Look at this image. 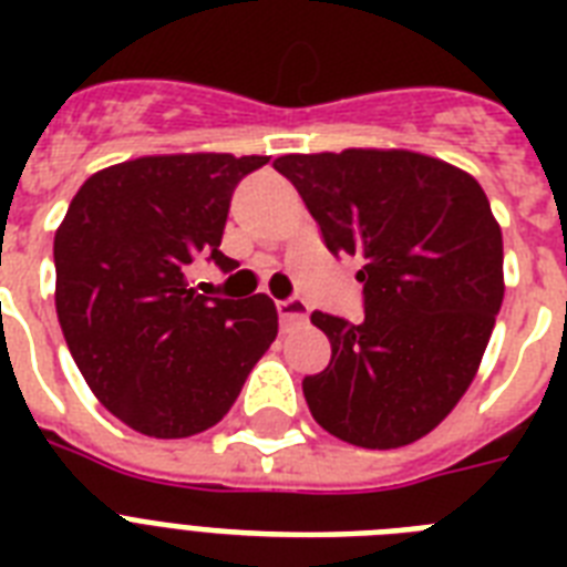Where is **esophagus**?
Instances as JSON below:
<instances>
[{"instance_id": "esophagus-1", "label": "esophagus", "mask_w": 567, "mask_h": 567, "mask_svg": "<svg viewBox=\"0 0 567 567\" xmlns=\"http://www.w3.org/2000/svg\"><path fill=\"white\" fill-rule=\"evenodd\" d=\"M276 309H279V320H282V327L285 329H291V327H302L306 320H309V306L302 300H279L276 302Z\"/></svg>"}]
</instances>
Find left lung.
<instances>
[{
	"label": "left lung",
	"mask_w": 567,
	"mask_h": 567,
	"mask_svg": "<svg viewBox=\"0 0 567 567\" xmlns=\"http://www.w3.org/2000/svg\"><path fill=\"white\" fill-rule=\"evenodd\" d=\"M332 256H355L364 320L323 311L327 371L302 379L315 421L368 450L439 426L474 382L503 302V235L471 173L412 150L282 155Z\"/></svg>",
	"instance_id": "left-lung-1"
}]
</instances>
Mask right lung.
Segmentation results:
<instances>
[{"label":"right lung","instance_id":"right-lung-1","mask_svg":"<svg viewBox=\"0 0 567 567\" xmlns=\"http://www.w3.org/2000/svg\"><path fill=\"white\" fill-rule=\"evenodd\" d=\"M267 155L176 153L111 164L84 182L55 231V309L84 382L150 439H188L238 400L274 344L267 293L217 300L190 288L220 252L231 190Z\"/></svg>","mask_w":567,"mask_h":567}]
</instances>
